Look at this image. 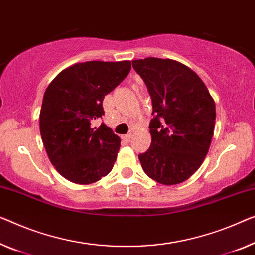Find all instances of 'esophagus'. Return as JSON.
Wrapping results in <instances>:
<instances>
[{
  "instance_id": "1",
  "label": "esophagus",
  "mask_w": 255,
  "mask_h": 255,
  "mask_svg": "<svg viewBox=\"0 0 255 255\" xmlns=\"http://www.w3.org/2000/svg\"><path fill=\"white\" fill-rule=\"evenodd\" d=\"M130 138H131V134H126V135L123 136V139L126 140V142H129V140H130Z\"/></svg>"
}]
</instances>
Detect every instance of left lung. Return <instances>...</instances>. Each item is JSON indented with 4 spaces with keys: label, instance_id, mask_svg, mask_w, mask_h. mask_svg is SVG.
Returning a JSON list of instances; mask_svg holds the SVG:
<instances>
[{
    "label": "left lung",
    "instance_id": "8db88e82",
    "mask_svg": "<svg viewBox=\"0 0 255 255\" xmlns=\"http://www.w3.org/2000/svg\"><path fill=\"white\" fill-rule=\"evenodd\" d=\"M152 101L151 145L138 154L147 176L173 185L195 174L206 157L215 125V103L191 68L172 59L132 60Z\"/></svg>",
    "mask_w": 255,
    "mask_h": 255
}]
</instances>
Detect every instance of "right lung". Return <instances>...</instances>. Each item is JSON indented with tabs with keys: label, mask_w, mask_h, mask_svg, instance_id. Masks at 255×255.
<instances>
[{
	"label": "right lung",
	"mask_w": 255,
	"mask_h": 255,
	"mask_svg": "<svg viewBox=\"0 0 255 255\" xmlns=\"http://www.w3.org/2000/svg\"><path fill=\"white\" fill-rule=\"evenodd\" d=\"M130 62H86L67 67L45 90L40 132L45 151L60 175L90 184L111 172L120 138L93 120L104 116L103 100L130 71Z\"/></svg>",
	"instance_id": "obj_1"
}]
</instances>
